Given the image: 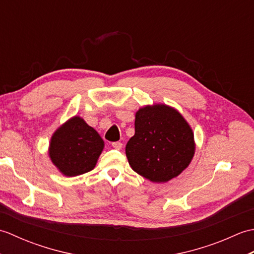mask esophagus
<instances>
[{
    "mask_svg": "<svg viewBox=\"0 0 254 254\" xmlns=\"http://www.w3.org/2000/svg\"><path fill=\"white\" fill-rule=\"evenodd\" d=\"M122 146H123V144H122L121 142H115V143H112V147L116 148V149H120V148H122Z\"/></svg>",
    "mask_w": 254,
    "mask_h": 254,
    "instance_id": "1",
    "label": "esophagus"
}]
</instances>
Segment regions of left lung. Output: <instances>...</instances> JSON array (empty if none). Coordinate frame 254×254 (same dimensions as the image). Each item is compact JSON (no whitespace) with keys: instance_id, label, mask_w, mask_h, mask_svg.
Listing matches in <instances>:
<instances>
[{"instance_id":"8db88e82","label":"left lung","mask_w":254,"mask_h":254,"mask_svg":"<svg viewBox=\"0 0 254 254\" xmlns=\"http://www.w3.org/2000/svg\"><path fill=\"white\" fill-rule=\"evenodd\" d=\"M194 153L192 127L174 107L154 104L136 111L135 134L126 146L136 174L152 182H168L188 168Z\"/></svg>"}]
</instances>
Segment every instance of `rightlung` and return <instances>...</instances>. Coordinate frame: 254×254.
<instances>
[{
	"instance_id": "add662e5",
	"label": "right lung",
	"mask_w": 254,
	"mask_h": 254,
	"mask_svg": "<svg viewBox=\"0 0 254 254\" xmlns=\"http://www.w3.org/2000/svg\"><path fill=\"white\" fill-rule=\"evenodd\" d=\"M104 147L98 132L74 116L52 134L48 155L63 176L76 177L95 168Z\"/></svg>"
}]
</instances>
